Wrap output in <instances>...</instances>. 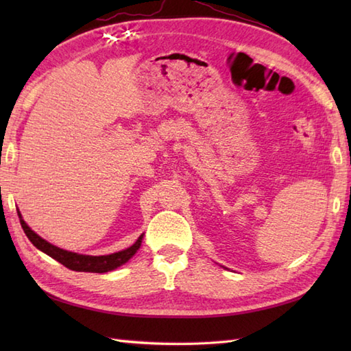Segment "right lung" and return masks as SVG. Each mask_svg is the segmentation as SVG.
I'll list each match as a JSON object with an SVG mask.
<instances>
[{
    "label": "right lung",
    "mask_w": 351,
    "mask_h": 351,
    "mask_svg": "<svg viewBox=\"0 0 351 351\" xmlns=\"http://www.w3.org/2000/svg\"><path fill=\"white\" fill-rule=\"evenodd\" d=\"M19 219H21V226H22V229H24V232L28 237V240L32 241L37 249L42 250L43 253H47L48 256L54 258L56 261H58V263L63 264L66 268H69V270H73V271L107 273V271L114 270V268L121 267L122 264L126 263V261L134 256V253L140 249L141 238H143V235H140L138 240L134 243L131 247L121 250V252H116V253H111V255H104V256L78 255V253L63 250L60 247H57V245H52L51 243L45 241L43 238H40L39 235L33 232V230L27 226V223L22 220L21 214H19Z\"/></svg>",
    "instance_id": "obj_1"
}]
</instances>
